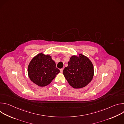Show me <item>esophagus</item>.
I'll use <instances>...</instances> for the list:
<instances>
[{"label": "esophagus", "mask_w": 124, "mask_h": 124, "mask_svg": "<svg viewBox=\"0 0 124 124\" xmlns=\"http://www.w3.org/2000/svg\"><path fill=\"white\" fill-rule=\"evenodd\" d=\"M60 73H63V69H61L60 70Z\"/></svg>", "instance_id": "34e87169"}]
</instances>
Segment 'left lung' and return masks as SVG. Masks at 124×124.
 Returning <instances> with one entry per match:
<instances>
[{"mask_svg":"<svg viewBox=\"0 0 124 124\" xmlns=\"http://www.w3.org/2000/svg\"><path fill=\"white\" fill-rule=\"evenodd\" d=\"M73 55L63 74L69 84L76 89L85 87L93 79L94 67L90 60L82 54Z\"/></svg>","mask_w":124,"mask_h":124,"instance_id":"1","label":"left lung"}]
</instances>
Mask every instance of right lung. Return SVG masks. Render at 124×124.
<instances>
[{
  "instance_id": "right-lung-1",
  "label": "right lung",
  "mask_w": 124,
  "mask_h": 124,
  "mask_svg": "<svg viewBox=\"0 0 124 124\" xmlns=\"http://www.w3.org/2000/svg\"><path fill=\"white\" fill-rule=\"evenodd\" d=\"M27 72L30 79L33 83L44 87L50 83L60 70L49 55L40 53L31 60Z\"/></svg>"
}]
</instances>
